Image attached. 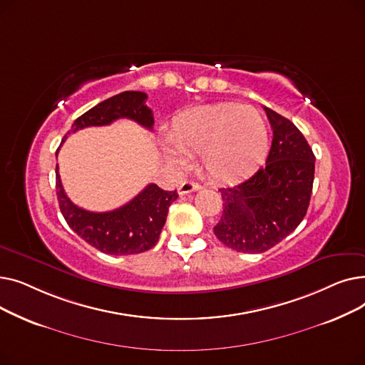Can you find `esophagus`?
Instances as JSON below:
<instances>
[{
	"mask_svg": "<svg viewBox=\"0 0 365 365\" xmlns=\"http://www.w3.org/2000/svg\"><path fill=\"white\" fill-rule=\"evenodd\" d=\"M201 189V185L192 182V180H185L183 183H180L178 192L179 195H186L189 192H195V190H200Z\"/></svg>",
	"mask_w": 365,
	"mask_h": 365,
	"instance_id": "34e87169",
	"label": "esophagus"
}]
</instances>
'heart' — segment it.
<instances>
[{
  "label": "heart",
  "mask_w": 365,
  "mask_h": 365,
  "mask_svg": "<svg viewBox=\"0 0 365 365\" xmlns=\"http://www.w3.org/2000/svg\"><path fill=\"white\" fill-rule=\"evenodd\" d=\"M170 139L182 152H201L204 170L219 180H232L256 168L269 145L260 112L234 103L201 106L179 115L170 128ZM179 150L165 149L173 161L182 163Z\"/></svg>",
  "instance_id": "1"
}]
</instances>
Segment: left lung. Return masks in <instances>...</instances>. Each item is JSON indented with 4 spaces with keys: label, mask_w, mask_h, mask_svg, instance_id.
Wrapping results in <instances>:
<instances>
[{
    "label": "left lung",
    "mask_w": 365,
    "mask_h": 365,
    "mask_svg": "<svg viewBox=\"0 0 365 365\" xmlns=\"http://www.w3.org/2000/svg\"><path fill=\"white\" fill-rule=\"evenodd\" d=\"M274 139L266 164L252 178L220 187L223 213L215 235L241 253H263L290 235L308 212L315 155L300 130L264 108Z\"/></svg>",
    "instance_id": "left-lung-1"
}]
</instances>
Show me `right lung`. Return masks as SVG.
Masks as SVG:
<instances>
[{
  "instance_id": "right-lung-1",
  "label": "right lung",
  "mask_w": 365,
  "mask_h": 365,
  "mask_svg": "<svg viewBox=\"0 0 365 365\" xmlns=\"http://www.w3.org/2000/svg\"><path fill=\"white\" fill-rule=\"evenodd\" d=\"M146 99V93L142 91H123L112 96L76 118L68 134L86 127L109 125L118 118L133 120L152 130L153 115L145 105ZM56 194L61 212L72 231L99 252L113 256L143 253L155 245L165 223L168 207L179 197L176 190H164L150 183L131 201L112 212H87L75 205L65 194L57 165Z\"/></svg>"
}]
</instances>
